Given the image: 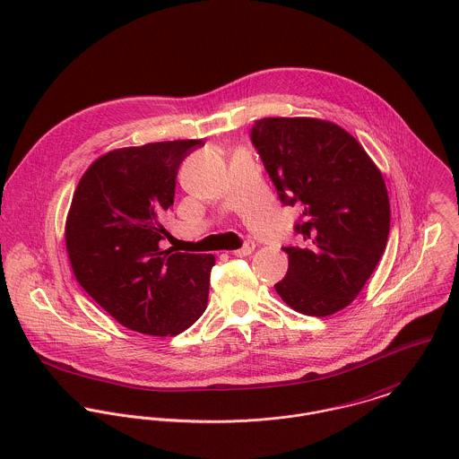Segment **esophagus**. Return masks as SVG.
Here are the masks:
<instances>
[{
    "mask_svg": "<svg viewBox=\"0 0 459 459\" xmlns=\"http://www.w3.org/2000/svg\"><path fill=\"white\" fill-rule=\"evenodd\" d=\"M254 250H255V243H254V241H248L243 248L236 250V252H234V255H236V257H247V255L254 254Z\"/></svg>",
    "mask_w": 459,
    "mask_h": 459,
    "instance_id": "esophagus-1",
    "label": "esophagus"
}]
</instances>
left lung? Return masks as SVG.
Segmentation results:
<instances>
[{
    "label": "left lung",
    "mask_w": 459,
    "mask_h": 459,
    "mask_svg": "<svg viewBox=\"0 0 459 459\" xmlns=\"http://www.w3.org/2000/svg\"><path fill=\"white\" fill-rule=\"evenodd\" d=\"M252 142L285 205L301 207L303 245L283 248L275 285L296 312L325 317L346 308L376 270L390 232L385 179L341 126L312 117H266Z\"/></svg>",
    "instance_id": "8db88e82"
}]
</instances>
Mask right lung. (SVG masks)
I'll return each instance as SVG.
<instances>
[{"label":"right lung","mask_w":459,"mask_h":459,"mask_svg":"<svg viewBox=\"0 0 459 459\" xmlns=\"http://www.w3.org/2000/svg\"><path fill=\"white\" fill-rule=\"evenodd\" d=\"M202 140L113 149L87 169L65 220L73 273L122 326L156 337L187 330L205 310L214 255L172 254L165 214L184 158Z\"/></svg>","instance_id":"add662e5"}]
</instances>
